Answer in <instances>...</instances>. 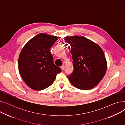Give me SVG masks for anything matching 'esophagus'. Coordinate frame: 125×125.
<instances>
[{
  "label": "esophagus",
  "mask_w": 125,
  "mask_h": 125,
  "mask_svg": "<svg viewBox=\"0 0 125 125\" xmlns=\"http://www.w3.org/2000/svg\"><path fill=\"white\" fill-rule=\"evenodd\" d=\"M61 68L62 70H64V68H65L64 65H62V66L61 67Z\"/></svg>",
  "instance_id": "esophagus-1"
}]
</instances>
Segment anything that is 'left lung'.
Wrapping results in <instances>:
<instances>
[{"mask_svg":"<svg viewBox=\"0 0 125 125\" xmlns=\"http://www.w3.org/2000/svg\"><path fill=\"white\" fill-rule=\"evenodd\" d=\"M70 45L73 71L68 76L70 82L81 90L93 88L105 74L107 62L104 52L97 44L78 36L65 37Z\"/></svg>","mask_w":125,"mask_h":125,"instance_id":"left-lung-1","label":"left lung"}]
</instances>
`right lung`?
<instances>
[{
	"label": "right lung",
	"instance_id": "add662e5",
	"mask_svg": "<svg viewBox=\"0 0 125 125\" xmlns=\"http://www.w3.org/2000/svg\"><path fill=\"white\" fill-rule=\"evenodd\" d=\"M58 39L56 36L39 33L25 45L20 54V74L33 90L39 91L48 88L62 71L54 63L50 51Z\"/></svg>",
	"mask_w": 125,
	"mask_h": 125
}]
</instances>
